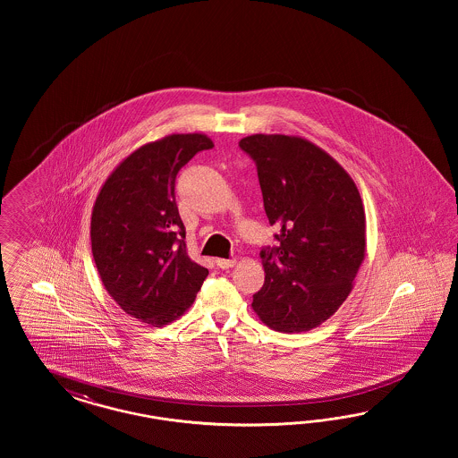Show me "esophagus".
<instances>
[{"label":"esophagus","instance_id":"esophagus-1","mask_svg":"<svg viewBox=\"0 0 458 458\" xmlns=\"http://www.w3.org/2000/svg\"><path fill=\"white\" fill-rule=\"evenodd\" d=\"M215 262H216V265H218L220 268H232L233 265H236L235 259H230V260H226V259H216Z\"/></svg>","mask_w":458,"mask_h":458}]
</instances>
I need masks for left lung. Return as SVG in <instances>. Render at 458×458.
<instances>
[{
  "instance_id": "obj_1",
  "label": "left lung",
  "mask_w": 458,
  "mask_h": 458,
  "mask_svg": "<svg viewBox=\"0 0 458 458\" xmlns=\"http://www.w3.org/2000/svg\"><path fill=\"white\" fill-rule=\"evenodd\" d=\"M240 148L255 161L277 245L260 259L259 319L278 333H305L329 319L352 291L366 255V215L356 182L314 142L251 134Z\"/></svg>"
}]
</instances>
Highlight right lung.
<instances>
[{
  "mask_svg": "<svg viewBox=\"0 0 458 458\" xmlns=\"http://www.w3.org/2000/svg\"><path fill=\"white\" fill-rule=\"evenodd\" d=\"M211 148L199 132L140 146L112 171L92 208V255L106 291L153 327L181 318L208 276L188 255L174 181L194 154Z\"/></svg>",
  "mask_w": 458,
  "mask_h": 458,
  "instance_id": "1",
  "label": "right lung"
}]
</instances>
